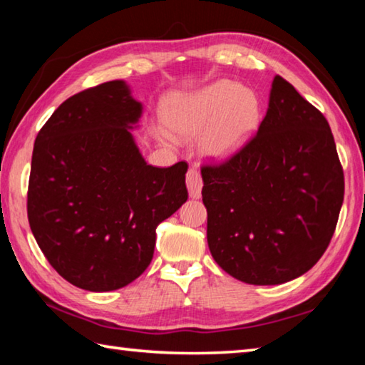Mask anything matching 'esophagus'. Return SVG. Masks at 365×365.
<instances>
[{"label":"esophagus","instance_id":"obj_1","mask_svg":"<svg viewBox=\"0 0 365 365\" xmlns=\"http://www.w3.org/2000/svg\"><path fill=\"white\" fill-rule=\"evenodd\" d=\"M187 188H188L190 196L193 197V200H197V197H201L202 180H201L200 172H197L196 169H190L188 170V174H187Z\"/></svg>","mask_w":365,"mask_h":365}]
</instances>
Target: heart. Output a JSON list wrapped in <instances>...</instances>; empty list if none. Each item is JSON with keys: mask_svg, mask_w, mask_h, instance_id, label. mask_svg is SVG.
Returning <instances> with one entry per match:
<instances>
[{"mask_svg": "<svg viewBox=\"0 0 365 365\" xmlns=\"http://www.w3.org/2000/svg\"><path fill=\"white\" fill-rule=\"evenodd\" d=\"M261 113L255 91L232 80H217L196 91L172 95L163 108V120L175 135H200L202 156L225 160L250 143ZM165 137L172 138L169 133Z\"/></svg>", "mask_w": 365, "mask_h": 365, "instance_id": "obj_1", "label": "heart"}]
</instances>
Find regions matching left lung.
<instances>
[{"instance_id": "8db88e82", "label": "left lung", "mask_w": 365, "mask_h": 365, "mask_svg": "<svg viewBox=\"0 0 365 365\" xmlns=\"http://www.w3.org/2000/svg\"><path fill=\"white\" fill-rule=\"evenodd\" d=\"M209 251L228 275L280 285L316 264L335 232L344 177L330 125L275 76L256 137L201 169Z\"/></svg>"}]
</instances>
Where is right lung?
<instances>
[{
	"label": "right lung",
	"instance_id": "right-lung-1",
	"mask_svg": "<svg viewBox=\"0 0 365 365\" xmlns=\"http://www.w3.org/2000/svg\"><path fill=\"white\" fill-rule=\"evenodd\" d=\"M143 104L123 80L71 96L36 135L27 214L54 270L88 292H113L150 265L156 227L187 201V163L153 168L133 128Z\"/></svg>",
	"mask_w": 365,
	"mask_h": 365
}]
</instances>
